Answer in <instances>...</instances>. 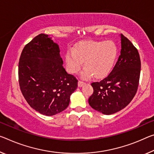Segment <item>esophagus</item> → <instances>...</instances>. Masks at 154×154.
<instances>
[{"instance_id":"34e87169","label":"esophagus","mask_w":154,"mask_h":154,"mask_svg":"<svg viewBox=\"0 0 154 154\" xmlns=\"http://www.w3.org/2000/svg\"><path fill=\"white\" fill-rule=\"evenodd\" d=\"M85 84H86V83L84 82L80 81V80H79V81H78V86H79V87H82V86H83Z\"/></svg>"}]
</instances>
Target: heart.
Wrapping results in <instances>:
<instances>
[{
    "label": "heart",
    "mask_w": 154,
    "mask_h": 154,
    "mask_svg": "<svg viewBox=\"0 0 154 154\" xmlns=\"http://www.w3.org/2000/svg\"><path fill=\"white\" fill-rule=\"evenodd\" d=\"M117 54V46L111 40L84 41L78 43L72 51H67L65 62L70 73L79 72L84 62L83 78L88 79L94 75L96 79H103L111 72Z\"/></svg>",
    "instance_id": "heart-1"
}]
</instances>
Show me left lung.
<instances>
[{
	"instance_id": "8db88e82",
	"label": "left lung",
	"mask_w": 154,
	"mask_h": 154,
	"mask_svg": "<svg viewBox=\"0 0 154 154\" xmlns=\"http://www.w3.org/2000/svg\"><path fill=\"white\" fill-rule=\"evenodd\" d=\"M121 51L111 72L99 82H93V93L88 103L92 108L104 114H112L128 106L137 92L140 74L138 51L123 34Z\"/></svg>"
}]
</instances>
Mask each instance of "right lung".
<instances>
[{
  "mask_svg": "<svg viewBox=\"0 0 154 154\" xmlns=\"http://www.w3.org/2000/svg\"><path fill=\"white\" fill-rule=\"evenodd\" d=\"M62 64L59 46L46 34H39L22 51L20 88L29 106L43 115L64 110L77 88L76 77L68 74Z\"/></svg>",
  "mask_w": 154,
  "mask_h": 154,
  "instance_id": "add662e5",
  "label": "right lung"
}]
</instances>
